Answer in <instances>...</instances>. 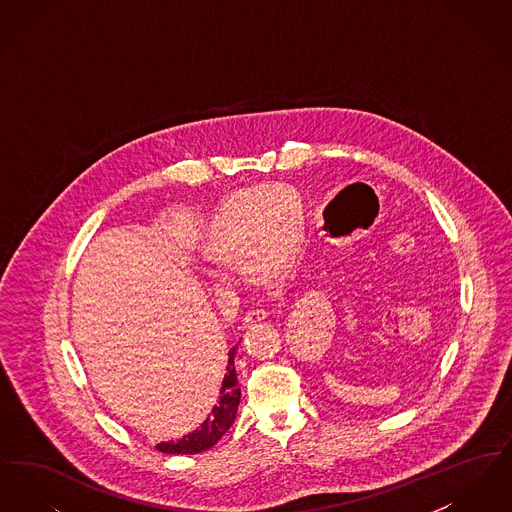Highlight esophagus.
<instances>
[{"label": "esophagus", "instance_id": "1", "mask_svg": "<svg viewBox=\"0 0 512 512\" xmlns=\"http://www.w3.org/2000/svg\"><path fill=\"white\" fill-rule=\"evenodd\" d=\"M268 313L265 309H255V311H249L247 315H245L244 322L245 324H257V322H263V320H267Z\"/></svg>", "mask_w": 512, "mask_h": 512}]
</instances>
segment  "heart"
<instances>
[{"mask_svg":"<svg viewBox=\"0 0 512 512\" xmlns=\"http://www.w3.org/2000/svg\"><path fill=\"white\" fill-rule=\"evenodd\" d=\"M303 201L292 188H253L230 195L205 234V251L220 263L244 261L257 280H272L292 267L303 240ZM217 288L230 286L226 274L211 272Z\"/></svg>","mask_w":512,"mask_h":512,"instance_id":"obj_1","label":"heart"}]
</instances>
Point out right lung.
Returning <instances> with one entry per match:
<instances>
[{
    "instance_id": "obj_1",
    "label": "right lung",
    "mask_w": 512,
    "mask_h": 512,
    "mask_svg": "<svg viewBox=\"0 0 512 512\" xmlns=\"http://www.w3.org/2000/svg\"><path fill=\"white\" fill-rule=\"evenodd\" d=\"M236 349H238V345H234L228 351V365L224 366V374L220 380L219 397H217L215 405L211 407L209 414L203 418V422L188 436L157 443V451L169 453V455L203 453V451L211 449L213 445H217L219 439L230 430V426L234 424L236 413H238L240 397H242V391L238 388L236 366H234Z\"/></svg>"
}]
</instances>
